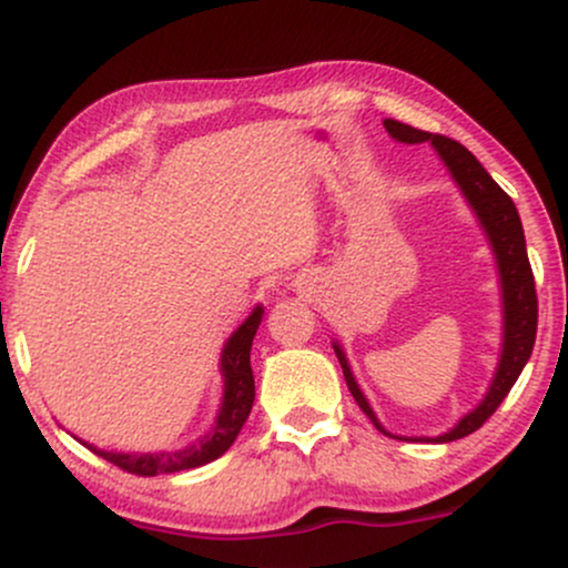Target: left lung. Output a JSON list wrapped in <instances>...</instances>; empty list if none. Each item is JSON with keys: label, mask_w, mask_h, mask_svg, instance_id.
<instances>
[{"label": "left lung", "mask_w": 568, "mask_h": 568, "mask_svg": "<svg viewBox=\"0 0 568 568\" xmlns=\"http://www.w3.org/2000/svg\"><path fill=\"white\" fill-rule=\"evenodd\" d=\"M384 128L393 139L403 143H422L433 141V146L438 149L443 162L448 165V171L456 179V184L462 186L465 197L470 200V205L478 213L480 224L486 226L488 240H491L494 253H497L499 262V275H501V293H505V347H501V361L494 376L491 389L484 397L478 408L473 414H467L465 419L456 425L452 433L435 438V443H448L459 440L465 435L475 433L478 427H484V422L494 410L499 408V403L505 400L507 393L513 389V384L518 382L520 371H524L526 361L531 357L534 338H537V288H534V272L526 256V237L524 226H520V216L515 211V202L510 194L501 189L491 175L486 173V168L473 158V152H467L459 141L448 139L440 133H427V130H416L410 125H403L397 120H384ZM338 363H342L344 379L352 397L357 400V406L368 414V419L374 422L376 429H382L384 435H389L379 422H376L374 410H371L368 400L363 397L361 387H357L355 376L347 366V357L338 344H334Z\"/></svg>", "instance_id": "obj_1"}]
</instances>
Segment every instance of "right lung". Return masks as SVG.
I'll return each mask as SVG.
<instances>
[{
  "instance_id": "right-lung-1",
  "label": "right lung",
  "mask_w": 568,
  "mask_h": 568,
  "mask_svg": "<svg viewBox=\"0 0 568 568\" xmlns=\"http://www.w3.org/2000/svg\"><path fill=\"white\" fill-rule=\"evenodd\" d=\"M258 323H262V306L253 310V315L234 331L230 342H226L224 355H221V371H224V403H221V414L216 419V427L211 429V435H205L200 443L184 448V452H165V454H112L93 448L98 456H103L106 462H112L120 470L143 475V478H152V475L162 473H179V470H192V467H202L207 462L219 459L226 448L232 446L237 433L243 429L247 414L253 408V397H256V382H253V368H251V344L256 336Z\"/></svg>"
}]
</instances>
